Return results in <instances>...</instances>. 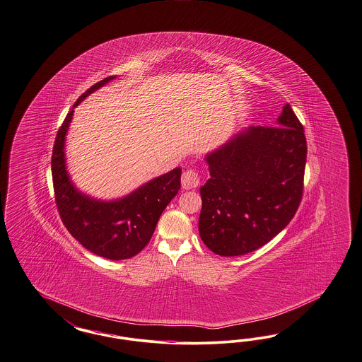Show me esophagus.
I'll use <instances>...</instances> for the list:
<instances>
[{"mask_svg": "<svg viewBox=\"0 0 362 362\" xmlns=\"http://www.w3.org/2000/svg\"><path fill=\"white\" fill-rule=\"evenodd\" d=\"M200 183V177L195 170L188 168L183 175H182V187L185 189H191V188L198 187Z\"/></svg>", "mask_w": 362, "mask_h": 362, "instance_id": "34e87169", "label": "esophagus"}]
</instances>
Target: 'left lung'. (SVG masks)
Segmentation results:
<instances>
[{"label":"left lung","instance_id":"left-lung-1","mask_svg":"<svg viewBox=\"0 0 362 362\" xmlns=\"http://www.w3.org/2000/svg\"><path fill=\"white\" fill-rule=\"evenodd\" d=\"M303 127L286 104L276 127H249L206 155L199 234L221 257L255 251L298 210L306 164Z\"/></svg>","mask_w":362,"mask_h":362}]
</instances>
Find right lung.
Returning <instances> with one entry per match:
<instances>
[{"label":"right lung","mask_w":362,"mask_h":362,"mask_svg":"<svg viewBox=\"0 0 362 362\" xmlns=\"http://www.w3.org/2000/svg\"><path fill=\"white\" fill-rule=\"evenodd\" d=\"M113 78L116 76L89 88L66 115L52 152V177L56 206L72 237L90 252L120 261L135 257L150 242L162 212L180 188L182 168L153 177L120 199H95L76 188L66 171L64 152L75 107Z\"/></svg>","instance_id":"right-lung-1"}]
</instances>
